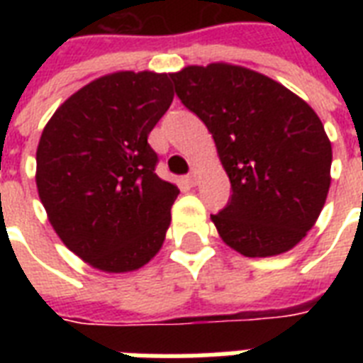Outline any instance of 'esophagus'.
Returning <instances> with one entry per match:
<instances>
[{"mask_svg": "<svg viewBox=\"0 0 363 363\" xmlns=\"http://www.w3.org/2000/svg\"><path fill=\"white\" fill-rule=\"evenodd\" d=\"M186 181H188V184H196V182H198V171L196 169H192L190 171V173H188V177H186Z\"/></svg>", "mask_w": 363, "mask_h": 363, "instance_id": "34e87169", "label": "esophagus"}]
</instances>
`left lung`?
Returning a JSON list of instances; mask_svg holds the SVG:
<instances>
[{"mask_svg":"<svg viewBox=\"0 0 363 363\" xmlns=\"http://www.w3.org/2000/svg\"><path fill=\"white\" fill-rule=\"evenodd\" d=\"M169 77L213 133L232 182L228 205L211 215L222 241L248 258L296 247L332 182V143L318 115L281 82L241 65H188Z\"/></svg>","mask_w":363,"mask_h":363,"instance_id":"8db88e82","label":"left lung"}]
</instances>
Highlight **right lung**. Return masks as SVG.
Wrapping results in <instances>:
<instances>
[{
  "mask_svg": "<svg viewBox=\"0 0 363 363\" xmlns=\"http://www.w3.org/2000/svg\"><path fill=\"white\" fill-rule=\"evenodd\" d=\"M165 73L99 77L60 105L37 147V192L64 245L124 273L156 256L179 188L156 175L148 133L173 101Z\"/></svg>",
  "mask_w": 363,
  "mask_h": 363,
  "instance_id": "right-lung-1",
  "label": "right lung"
}]
</instances>
